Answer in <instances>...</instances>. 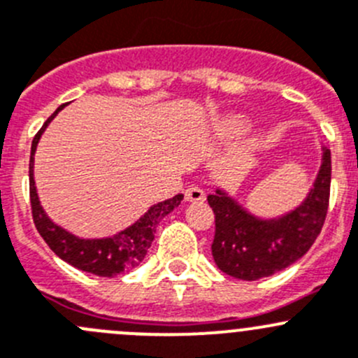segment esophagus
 Listing matches in <instances>:
<instances>
[{
    "label": "esophagus",
    "instance_id": "1",
    "mask_svg": "<svg viewBox=\"0 0 358 358\" xmlns=\"http://www.w3.org/2000/svg\"><path fill=\"white\" fill-rule=\"evenodd\" d=\"M185 199L188 202H203L206 200V193L199 188V186H189L185 192Z\"/></svg>",
    "mask_w": 358,
    "mask_h": 358
}]
</instances>
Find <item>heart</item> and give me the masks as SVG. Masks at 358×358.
Returning a JSON list of instances; mask_svg holds the SVG:
<instances>
[{
	"label": "heart",
	"instance_id": "b5f03b06",
	"mask_svg": "<svg viewBox=\"0 0 358 358\" xmlns=\"http://www.w3.org/2000/svg\"><path fill=\"white\" fill-rule=\"evenodd\" d=\"M244 130H246V121L239 117L224 119L220 126V131L223 135H237V134H243Z\"/></svg>",
	"mask_w": 358,
	"mask_h": 358
}]
</instances>
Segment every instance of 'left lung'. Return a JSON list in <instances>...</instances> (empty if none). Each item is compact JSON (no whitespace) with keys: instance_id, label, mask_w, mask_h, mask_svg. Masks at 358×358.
Returning <instances> with one entry per match:
<instances>
[{"instance_id":"1","label":"left lung","mask_w":358,"mask_h":358,"mask_svg":"<svg viewBox=\"0 0 358 358\" xmlns=\"http://www.w3.org/2000/svg\"><path fill=\"white\" fill-rule=\"evenodd\" d=\"M330 172V151L323 148L322 166L304 202L272 220L253 216L223 189L207 196L216 223L210 250L217 268L232 278L255 281L283 271L304 257L325 223Z\"/></svg>"}]
</instances>
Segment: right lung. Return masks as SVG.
Instances as JSON below:
<instances>
[{
  "label": "right lung",
  "instance_id": "1",
  "mask_svg": "<svg viewBox=\"0 0 358 358\" xmlns=\"http://www.w3.org/2000/svg\"><path fill=\"white\" fill-rule=\"evenodd\" d=\"M63 107L64 105L57 107V110L47 119L45 124L33 138L31 158H29V199H31L33 221H35L40 236L61 260L84 272H91V274L101 275V278H112V275L131 271L144 262L148 250L155 241L156 227L166 214L172 213L181 203L182 195H176L165 202L155 203L131 227L112 237H105V239H80L52 223L43 207L40 206L35 179H33V163H35V151L40 137Z\"/></svg>",
  "mask_w": 358,
  "mask_h": 358
}]
</instances>
